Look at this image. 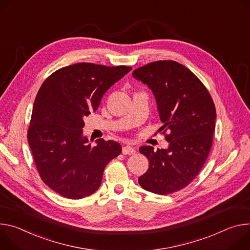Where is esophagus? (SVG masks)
Wrapping results in <instances>:
<instances>
[{
  "label": "esophagus",
  "mask_w": 250,
  "mask_h": 250,
  "mask_svg": "<svg viewBox=\"0 0 250 250\" xmlns=\"http://www.w3.org/2000/svg\"><path fill=\"white\" fill-rule=\"evenodd\" d=\"M135 152H136L135 148L130 145H126L122 148V153L124 155H133V154H135Z\"/></svg>",
  "instance_id": "esophagus-1"
}]
</instances>
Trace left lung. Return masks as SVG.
I'll use <instances>...</instances> for the list:
<instances>
[{
  "label": "left lung",
  "instance_id": "obj_1",
  "mask_svg": "<svg viewBox=\"0 0 250 250\" xmlns=\"http://www.w3.org/2000/svg\"><path fill=\"white\" fill-rule=\"evenodd\" d=\"M133 77L153 91L163 122L159 131L169 143L168 149H139L150 165L138 182L148 191L168 195L186 188L203 168L212 145L215 106L204 83L177 62H150Z\"/></svg>",
  "mask_w": 250,
  "mask_h": 250
}]
</instances>
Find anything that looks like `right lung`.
<instances>
[{
    "label": "right lung",
    "mask_w": 250,
    "mask_h": 250,
    "mask_svg": "<svg viewBox=\"0 0 250 250\" xmlns=\"http://www.w3.org/2000/svg\"><path fill=\"white\" fill-rule=\"evenodd\" d=\"M132 67L80 62L62 67L42 84L27 130L36 167L59 195L79 200L98 189L106 165L122 151L112 140L88 144L84 118L96 111L104 93Z\"/></svg>",
    "instance_id": "right-lung-1"
}]
</instances>
